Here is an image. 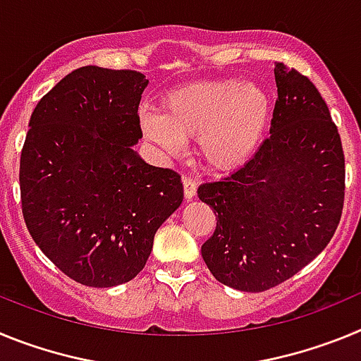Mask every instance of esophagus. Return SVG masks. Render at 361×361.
Here are the masks:
<instances>
[{"label":"esophagus","instance_id":"esophagus-1","mask_svg":"<svg viewBox=\"0 0 361 361\" xmlns=\"http://www.w3.org/2000/svg\"><path fill=\"white\" fill-rule=\"evenodd\" d=\"M183 186H184V197H186V200H191L197 195V183L191 177L183 178Z\"/></svg>","mask_w":361,"mask_h":361}]
</instances>
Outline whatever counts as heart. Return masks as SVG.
<instances>
[{
	"mask_svg": "<svg viewBox=\"0 0 361 361\" xmlns=\"http://www.w3.org/2000/svg\"><path fill=\"white\" fill-rule=\"evenodd\" d=\"M271 116L269 95L255 82L212 79L168 92L157 116H142L146 141L168 155H180L197 139L206 166L216 171L240 168L262 142Z\"/></svg>",
	"mask_w": 361,
	"mask_h": 361,
	"instance_id": "b5f03b06",
	"label": "heart"
}]
</instances>
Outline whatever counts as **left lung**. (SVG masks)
<instances>
[{
	"instance_id": "8db88e82",
	"label": "left lung",
	"mask_w": 361,
	"mask_h": 361,
	"mask_svg": "<svg viewBox=\"0 0 361 361\" xmlns=\"http://www.w3.org/2000/svg\"><path fill=\"white\" fill-rule=\"evenodd\" d=\"M279 88L271 135L228 177L199 186L216 228L202 258L220 283L260 293L296 275L340 224L345 159L317 86L275 63Z\"/></svg>"
}]
</instances>
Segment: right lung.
Segmentation results:
<instances>
[{"instance_id":"right-lung-1","label":"right lung","mask_w":361,"mask_h":361,"mask_svg":"<svg viewBox=\"0 0 361 361\" xmlns=\"http://www.w3.org/2000/svg\"><path fill=\"white\" fill-rule=\"evenodd\" d=\"M135 70L81 66L41 97L19 161L28 233L75 282L114 288L135 279L155 231L183 202L180 175L142 161Z\"/></svg>"}]
</instances>
